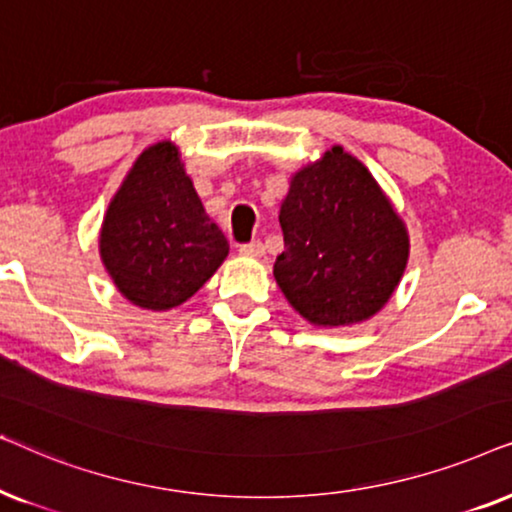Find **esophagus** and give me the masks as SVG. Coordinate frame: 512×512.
Here are the masks:
<instances>
[{"mask_svg":"<svg viewBox=\"0 0 512 512\" xmlns=\"http://www.w3.org/2000/svg\"><path fill=\"white\" fill-rule=\"evenodd\" d=\"M238 252H241L243 257H250V260H260V257L264 255V245L260 241H250V243L241 245V250Z\"/></svg>","mask_w":512,"mask_h":512,"instance_id":"1","label":"esophagus"}]
</instances>
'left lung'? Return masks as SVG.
Instances as JSON below:
<instances>
[{
	"label": "left lung",
	"instance_id": "8db88e82",
	"mask_svg": "<svg viewBox=\"0 0 512 512\" xmlns=\"http://www.w3.org/2000/svg\"><path fill=\"white\" fill-rule=\"evenodd\" d=\"M278 222L285 250L274 278L311 325L377 316L410 260L403 217L365 163L339 145L290 177Z\"/></svg>",
	"mask_w": 512,
	"mask_h": 512
}]
</instances>
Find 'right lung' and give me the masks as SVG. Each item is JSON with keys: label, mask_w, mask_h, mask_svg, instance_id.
Here are the masks:
<instances>
[{"label": "right lung", "mask_w": 512, "mask_h": 512, "mask_svg": "<svg viewBox=\"0 0 512 512\" xmlns=\"http://www.w3.org/2000/svg\"><path fill=\"white\" fill-rule=\"evenodd\" d=\"M98 250L128 302L147 311L185 304L227 260L229 243L210 220L180 147H147L109 201Z\"/></svg>", "instance_id": "right-lung-1"}]
</instances>
